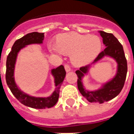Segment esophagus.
I'll return each mask as SVG.
<instances>
[{
    "mask_svg": "<svg viewBox=\"0 0 134 134\" xmlns=\"http://www.w3.org/2000/svg\"><path fill=\"white\" fill-rule=\"evenodd\" d=\"M65 71H67V72H69V71H71V68H70V67L68 65H65Z\"/></svg>",
    "mask_w": 134,
    "mask_h": 134,
    "instance_id": "obj_1",
    "label": "esophagus"
}]
</instances>
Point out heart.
I'll return each mask as SVG.
<instances>
[{
	"label": "heart",
	"instance_id": "1",
	"mask_svg": "<svg viewBox=\"0 0 134 134\" xmlns=\"http://www.w3.org/2000/svg\"><path fill=\"white\" fill-rule=\"evenodd\" d=\"M102 40L97 35L70 32L59 35L57 44H49L51 52L58 55H71L76 67H83L91 63L102 49Z\"/></svg>",
	"mask_w": 134,
	"mask_h": 134
}]
</instances>
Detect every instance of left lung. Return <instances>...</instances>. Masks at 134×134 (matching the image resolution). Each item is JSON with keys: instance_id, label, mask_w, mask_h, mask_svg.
Instances as JSON below:
<instances>
[{"instance_id": "left-lung-1", "label": "left lung", "mask_w": 134, "mask_h": 134, "mask_svg": "<svg viewBox=\"0 0 134 134\" xmlns=\"http://www.w3.org/2000/svg\"><path fill=\"white\" fill-rule=\"evenodd\" d=\"M103 39V43L106 46L103 51L92 63L95 64L105 57H109L117 63V71L116 75L109 81L102 85L99 88L95 91L87 90L83 86L82 79L87 75L91 65L80 68L76 71L78 76L77 85L79 90L82 95L91 103H100L108 102L118 95L125 84L127 73V63L125 58L123 47L118 39L111 33L99 31Z\"/></svg>"}]
</instances>
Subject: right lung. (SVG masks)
I'll return each mask as SVG.
<instances>
[{"mask_svg": "<svg viewBox=\"0 0 134 134\" xmlns=\"http://www.w3.org/2000/svg\"><path fill=\"white\" fill-rule=\"evenodd\" d=\"M44 39V33L33 32L26 35L16 41L12 47V51L8 55L6 62L5 79L9 88L14 96L22 104L32 108L44 109L51 108L56 104L59 97L60 88L65 79L66 71L63 65L59 66L51 71V75L54 78L55 90L53 93L46 97H37L24 92L16 85L14 79V69L18 53L22 48L28 45L41 44Z\"/></svg>", "mask_w": 134, "mask_h": 134, "instance_id": "add662e5", "label": "right lung"}]
</instances>
